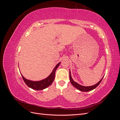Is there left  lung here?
<instances>
[{
  "mask_svg": "<svg viewBox=\"0 0 120 120\" xmlns=\"http://www.w3.org/2000/svg\"><path fill=\"white\" fill-rule=\"evenodd\" d=\"M103 79V78L95 85L92 86H81L80 85L78 84V83H77L73 81V79H72L71 77V72L70 71V82H71V83L75 87V88H77L78 90H81V91H82V92H89V91H90V90H94V89H95L98 86H99V85L101 83V81H102Z\"/></svg>",
  "mask_w": 120,
  "mask_h": 120,
  "instance_id": "obj_1",
  "label": "left lung"
}]
</instances>
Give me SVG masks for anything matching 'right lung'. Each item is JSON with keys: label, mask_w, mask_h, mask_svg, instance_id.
<instances>
[{"label": "right lung", "mask_w": 120, "mask_h": 120, "mask_svg": "<svg viewBox=\"0 0 120 120\" xmlns=\"http://www.w3.org/2000/svg\"><path fill=\"white\" fill-rule=\"evenodd\" d=\"M60 64V63L57 64L55 68H54L52 73L50 74V75L48 78L40 81L34 82L32 81L28 80V79L24 78L22 75H21V76H22V78L23 79L24 82L28 87H30V88L35 90H42L52 85V83L54 81V78H55V73L56 70L58 68V67L59 66Z\"/></svg>", "instance_id": "1"}]
</instances>
